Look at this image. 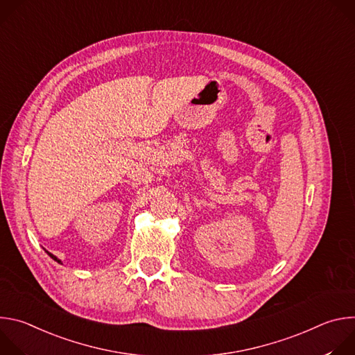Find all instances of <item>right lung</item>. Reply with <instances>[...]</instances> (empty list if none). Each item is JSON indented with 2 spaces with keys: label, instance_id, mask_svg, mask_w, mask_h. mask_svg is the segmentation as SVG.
Here are the masks:
<instances>
[{
  "label": "right lung",
  "instance_id": "1",
  "mask_svg": "<svg viewBox=\"0 0 355 355\" xmlns=\"http://www.w3.org/2000/svg\"><path fill=\"white\" fill-rule=\"evenodd\" d=\"M47 254H49V256H50V257H52V259H53V260H55V261H58V263H60V260H59V259H58V257H56V256H53V254H52V252H47Z\"/></svg>",
  "mask_w": 355,
  "mask_h": 355
}]
</instances>
